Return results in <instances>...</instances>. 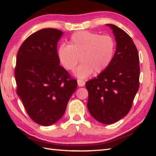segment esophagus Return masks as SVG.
I'll list each match as a JSON object with an SVG mask.
<instances>
[{"instance_id": "obj_1", "label": "esophagus", "mask_w": 156, "mask_h": 156, "mask_svg": "<svg viewBox=\"0 0 156 156\" xmlns=\"http://www.w3.org/2000/svg\"><path fill=\"white\" fill-rule=\"evenodd\" d=\"M78 84L79 87H83V86H84V84H85V82L83 80H81V79H78Z\"/></svg>"}]
</instances>
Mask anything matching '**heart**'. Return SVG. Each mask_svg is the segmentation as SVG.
I'll return each instance as SVG.
<instances>
[{
	"mask_svg": "<svg viewBox=\"0 0 156 156\" xmlns=\"http://www.w3.org/2000/svg\"><path fill=\"white\" fill-rule=\"evenodd\" d=\"M115 51V42L109 34L100 35L89 31H79L71 36L69 44H62L58 50L60 63L66 69L73 72L82 62L76 76L86 78L94 72H105L112 63Z\"/></svg>",
	"mask_w": 156,
	"mask_h": 156,
	"instance_id": "1",
	"label": "heart"
}]
</instances>
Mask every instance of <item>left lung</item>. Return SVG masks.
<instances>
[{"label":"left lung","mask_w":156,"mask_h":156,"mask_svg":"<svg viewBox=\"0 0 156 156\" xmlns=\"http://www.w3.org/2000/svg\"><path fill=\"white\" fill-rule=\"evenodd\" d=\"M113 30L116 50L106 70L86 83L87 108L98 122L110 125L127 114L139 89V55L133 40L122 29L107 24Z\"/></svg>","instance_id":"obj_1"}]
</instances>
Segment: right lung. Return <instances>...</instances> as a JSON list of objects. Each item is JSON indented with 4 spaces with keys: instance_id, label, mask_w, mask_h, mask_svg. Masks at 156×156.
I'll return each mask as SVG.
<instances>
[{
    "instance_id": "right-lung-1",
    "label": "right lung",
    "mask_w": 156,
    "mask_h": 156,
    "mask_svg": "<svg viewBox=\"0 0 156 156\" xmlns=\"http://www.w3.org/2000/svg\"><path fill=\"white\" fill-rule=\"evenodd\" d=\"M62 31L43 29L21 44L14 75L16 93L31 119L49 126L62 118L77 80L60 65L57 43Z\"/></svg>"
}]
</instances>
